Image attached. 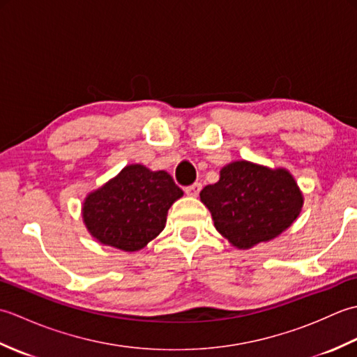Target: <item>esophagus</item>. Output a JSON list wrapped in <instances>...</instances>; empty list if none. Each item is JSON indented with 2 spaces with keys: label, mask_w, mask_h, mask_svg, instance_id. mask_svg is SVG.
<instances>
[{
  "label": "esophagus",
  "mask_w": 357,
  "mask_h": 357,
  "mask_svg": "<svg viewBox=\"0 0 357 357\" xmlns=\"http://www.w3.org/2000/svg\"><path fill=\"white\" fill-rule=\"evenodd\" d=\"M201 188H202V185H201L199 183H195V184H192V185L185 187V193H187L188 196H193V198H196V196L199 195Z\"/></svg>",
  "instance_id": "1"
}]
</instances>
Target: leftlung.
Returning <instances> with one entry per match:
<instances>
[{"mask_svg":"<svg viewBox=\"0 0 357 357\" xmlns=\"http://www.w3.org/2000/svg\"><path fill=\"white\" fill-rule=\"evenodd\" d=\"M199 196L215 229L239 250L279 236L304 206V195L287 169L245 159L224 165L218 183L204 187Z\"/></svg>","mask_w":357,"mask_h":357,"instance_id":"obj_1","label":"left lung"}]
</instances>
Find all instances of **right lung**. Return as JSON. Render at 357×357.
Returning <instances> with one entry per match:
<instances>
[{
	"label": "right lung",
	"instance_id": "obj_1",
	"mask_svg": "<svg viewBox=\"0 0 357 357\" xmlns=\"http://www.w3.org/2000/svg\"><path fill=\"white\" fill-rule=\"evenodd\" d=\"M183 195L167 172L130 164L86 196L82 222L100 244L139 252L164 230L169 208Z\"/></svg>",
	"mask_w": 357,
	"mask_h": 357
}]
</instances>
